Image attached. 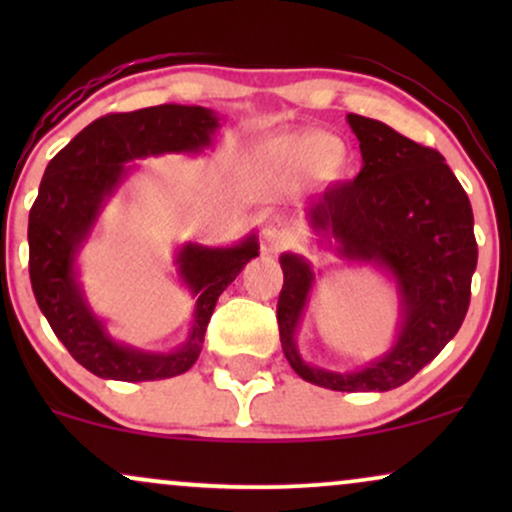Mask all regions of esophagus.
<instances>
[{"label":"esophagus","mask_w":512,"mask_h":512,"mask_svg":"<svg viewBox=\"0 0 512 512\" xmlns=\"http://www.w3.org/2000/svg\"><path fill=\"white\" fill-rule=\"evenodd\" d=\"M262 238L264 243L269 245V248H281V245L289 240V221L284 219V216H269L267 221H264V228H262Z\"/></svg>","instance_id":"esophagus-1"}]
</instances>
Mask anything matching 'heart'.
Returning a JSON list of instances; mask_svg holds the SVG:
<instances>
[{"instance_id":"obj_1","label":"heart","mask_w":512,"mask_h":512,"mask_svg":"<svg viewBox=\"0 0 512 512\" xmlns=\"http://www.w3.org/2000/svg\"><path fill=\"white\" fill-rule=\"evenodd\" d=\"M276 151L296 166H320L325 175H337L344 166V144L327 132H308L286 139Z\"/></svg>"}]
</instances>
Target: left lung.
I'll return each mask as SVG.
<instances>
[{
    "label": "left lung",
    "instance_id": "left-lung-1",
    "mask_svg": "<svg viewBox=\"0 0 512 512\" xmlns=\"http://www.w3.org/2000/svg\"><path fill=\"white\" fill-rule=\"evenodd\" d=\"M346 122L361 146V173L327 187L305 209V221L320 248L395 281L397 337L383 356L349 373L305 363L296 332L317 272L296 252L279 257L276 320L286 361L303 380L337 392H387L414 378L460 330L477 269L474 214L436 149L370 117L349 113Z\"/></svg>",
    "mask_w": 512,
    "mask_h": 512
}]
</instances>
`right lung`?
Instances as JSON below:
<instances>
[{
  "mask_svg": "<svg viewBox=\"0 0 512 512\" xmlns=\"http://www.w3.org/2000/svg\"><path fill=\"white\" fill-rule=\"evenodd\" d=\"M219 127L221 117L202 105L166 103L134 113H113L81 129L45 168L28 216L31 286L57 339L98 378L144 383L190 370L202 351L219 296L240 269L260 255L257 233L231 248L180 245L173 262L197 303L187 342L168 354L137 349L110 337L81 289L76 260L105 204L134 170L127 163L161 154H202Z\"/></svg>",
  "mask_w": 512,
  "mask_h": 512,
  "instance_id": "1",
  "label": "right lung"
}]
</instances>
